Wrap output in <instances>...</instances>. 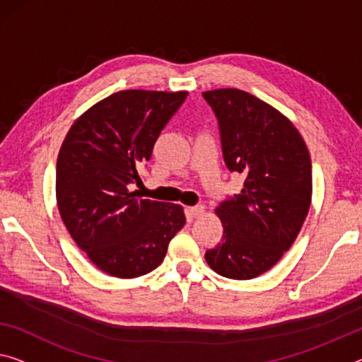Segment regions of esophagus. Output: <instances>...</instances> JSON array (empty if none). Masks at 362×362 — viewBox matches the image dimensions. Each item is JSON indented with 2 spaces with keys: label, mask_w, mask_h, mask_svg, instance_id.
Wrapping results in <instances>:
<instances>
[{
  "label": "esophagus",
  "mask_w": 362,
  "mask_h": 362,
  "mask_svg": "<svg viewBox=\"0 0 362 362\" xmlns=\"http://www.w3.org/2000/svg\"><path fill=\"white\" fill-rule=\"evenodd\" d=\"M205 212V209L202 205H196V207H187V214L194 216V218H199V216H202Z\"/></svg>",
  "instance_id": "1"
}]
</instances>
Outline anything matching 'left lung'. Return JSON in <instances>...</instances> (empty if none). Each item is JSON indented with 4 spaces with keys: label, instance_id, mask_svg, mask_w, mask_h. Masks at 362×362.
<instances>
[{
    "label": "left lung",
    "instance_id": "8db88e82",
    "mask_svg": "<svg viewBox=\"0 0 362 362\" xmlns=\"http://www.w3.org/2000/svg\"><path fill=\"white\" fill-rule=\"evenodd\" d=\"M218 118L221 150L244 187L215 214L223 239L205 252L216 274L251 280L270 270L291 247L313 197V165L304 139L290 119L269 103L239 90L202 93Z\"/></svg>",
    "mask_w": 362,
    "mask_h": 362
}]
</instances>
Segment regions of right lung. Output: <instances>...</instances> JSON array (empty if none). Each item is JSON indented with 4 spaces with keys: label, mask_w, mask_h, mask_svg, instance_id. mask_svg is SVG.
<instances>
[{
    "label": "right lung",
    "mask_w": 362,
    "mask_h": 362,
    "mask_svg": "<svg viewBox=\"0 0 362 362\" xmlns=\"http://www.w3.org/2000/svg\"><path fill=\"white\" fill-rule=\"evenodd\" d=\"M187 92L121 90L74 121L57 162V202L71 238L111 276L136 278L163 262L186 223L177 204L136 199L129 185Z\"/></svg>",
    "instance_id": "right-lung-1"
}]
</instances>
